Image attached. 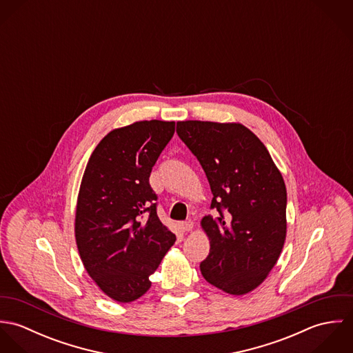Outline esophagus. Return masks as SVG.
<instances>
[{"instance_id":"34e87169","label":"esophagus","mask_w":353,"mask_h":353,"mask_svg":"<svg viewBox=\"0 0 353 353\" xmlns=\"http://www.w3.org/2000/svg\"><path fill=\"white\" fill-rule=\"evenodd\" d=\"M179 227H181V230L182 231H192L193 228H194V223L192 221V220H186V221H182L181 224H179Z\"/></svg>"}]
</instances>
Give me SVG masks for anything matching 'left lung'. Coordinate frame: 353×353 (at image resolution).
I'll return each instance as SVG.
<instances>
[{"mask_svg":"<svg viewBox=\"0 0 353 353\" xmlns=\"http://www.w3.org/2000/svg\"><path fill=\"white\" fill-rule=\"evenodd\" d=\"M176 133L197 157L213 194L202 228L210 241L203 279L231 295L255 290L287 234V189L261 140L241 123L182 121Z\"/></svg>","mask_w":353,"mask_h":353,"instance_id":"8db88e82","label":"left lung"}]
</instances>
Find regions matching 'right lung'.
I'll return each mask as SVG.
<instances>
[{"instance_id":"add662e5","label":"right lung","mask_w":353,"mask_h":353,"mask_svg":"<svg viewBox=\"0 0 353 353\" xmlns=\"http://www.w3.org/2000/svg\"><path fill=\"white\" fill-rule=\"evenodd\" d=\"M175 122L140 121L110 132L85 167L76 208V243L85 270L111 299L129 303L150 288V276L175 243L159 220L152 167Z\"/></svg>"}]
</instances>
